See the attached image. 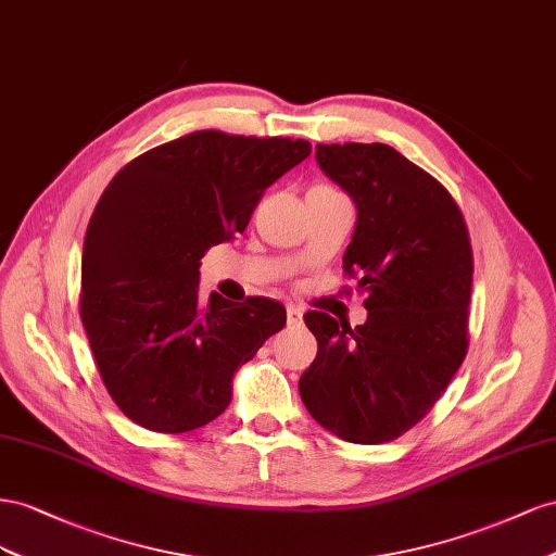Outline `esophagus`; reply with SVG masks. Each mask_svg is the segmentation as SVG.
<instances>
[{"instance_id": "34e87169", "label": "esophagus", "mask_w": 556, "mask_h": 556, "mask_svg": "<svg viewBox=\"0 0 556 556\" xmlns=\"http://www.w3.org/2000/svg\"><path fill=\"white\" fill-rule=\"evenodd\" d=\"M287 321H289V326H300V324H303V309L295 307V305H289L287 307Z\"/></svg>"}]
</instances>
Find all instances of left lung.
Returning <instances> with one entry per match:
<instances>
[{
  "label": "left lung",
  "instance_id": "1",
  "mask_svg": "<svg viewBox=\"0 0 556 556\" xmlns=\"http://www.w3.org/2000/svg\"><path fill=\"white\" fill-rule=\"evenodd\" d=\"M316 163L356 204L342 267L368 319L305 314L319 352L300 399L326 431L379 445L421 421L466 358L470 237L450 190L387 144H319Z\"/></svg>",
  "mask_w": 556,
  "mask_h": 556
}]
</instances>
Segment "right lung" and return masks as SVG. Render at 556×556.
<instances>
[{"label": "right lung", "mask_w": 556, "mask_h": 556, "mask_svg": "<svg viewBox=\"0 0 556 556\" xmlns=\"http://www.w3.org/2000/svg\"><path fill=\"white\" fill-rule=\"evenodd\" d=\"M312 153L305 139L200 130L125 165L94 207L81 321L111 399L155 433L230 405L232 377L287 324L277 300L200 298V261L244 232L265 188Z\"/></svg>", "instance_id": "add662e5"}]
</instances>
